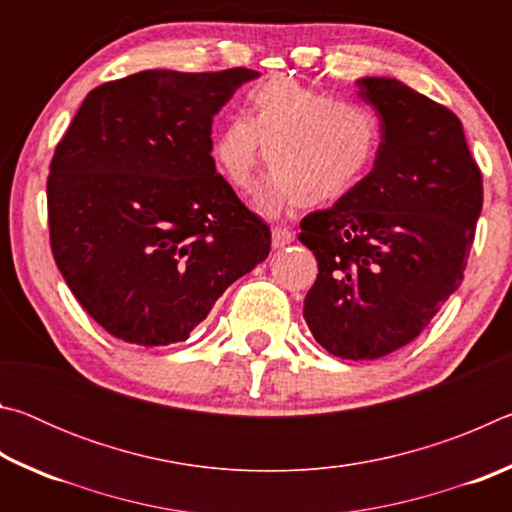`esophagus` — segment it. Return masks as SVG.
I'll list each match as a JSON object with an SVG mask.
<instances>
[{
    "mask_svg": "<svg viewBox=\"0 0 512 512\" xmlns=\"http://www.w3.org/2000/svg\"><path fill=\"white\" fill-rule=\"evenodd\" d=\"M271 237H273V248H284L293 241V232L289 228H282V225H275L271 230Z\"/></svg>",
    "mask_w": 512,
    "mask_h": 512,
    "instance_id": "34e87169",
    "label": "esophagus"
}]
</instances>
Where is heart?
<instances>
[{
	"label": "heart",
	"mask_w": 512,
	"mask_h": 512,
	"mask_svg": "<svg viewBox=\"0 0 512 512\" xmlns=\"http://www.w3.org/2000/svg\"><path fill=\"white\" fill-rule=\"evenodd\" d=\"M244 112L214 133L212 160L232 187L246 192L266 155L273 171L257 194L266 212L334 201L359 185L377 160L381 121L361 101L266 81L248 92Z\"/></svg>",
	"instance_id": "obj_1"
}]
</instances>
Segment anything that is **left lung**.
Masks as SVG:
<instances>
[{"instance_id": "8db88e82", "label": "left lung", "mask_w": 512, "mask_h": 512, "mask_svg": "<svg viewBox=\"0 0 512 512\" xmlns=\"http://www.w3.org/2000/svg\"><path fill=\"white\" fill-rule=\"evenodd\" d=\"M377 110L375 167L327 210L300 221L318 275L305 298L314 339L341 359L411 343L463 280L483 178L461 119L395 79H359Z\"/></svg>"}]
</instances>
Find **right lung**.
Wrapping results in <instances>:
<instances>
[{"label":"right lung","instance_id":"obj_1","mask_svg":"<svg viewBox=\"0 0 512 512\" xmlns=\"http://www.w3.org/2000/svg\"><path fill=\"white\" fill-rule=\"evenodd\" d=\"M246 67L146 69L94 88L49 164V239L81 307L144 348L189 339L271 250L212 160V119Z\"/></svg>","mask_w":512,"mask_h":512}]
</instances>
